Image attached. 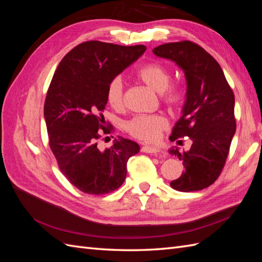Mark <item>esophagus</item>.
I'll use <instances>...</instances> for the list:
<instances>
[{"mask_svg": "<svg viewBox=\"0 0 262 262\" xmlns=\"http://www.w3.org/2000/svg\"><path fill=\"white\" fill-rule=\"evenodd\" d=\"M142 152H144V153H150V154H157V155L162 154V150H161L160 148L154 147V146H147V145L142 146Z\"/></svg>", "mask_w": 262, "mask_h": 262, "instance_id": "34e87169", "label": "esophagus"}]
</instances>
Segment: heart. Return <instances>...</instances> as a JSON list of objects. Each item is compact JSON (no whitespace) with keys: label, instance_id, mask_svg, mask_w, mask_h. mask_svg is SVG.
I'll return each instance as SVG.
<instances>
[{"label":"heart","instance_id":"obj_1","mask_svg":"<svg viewBox=\"0 0 262 262\" xmlns=\"http://www.w3.org/2000/svg\"><path fill=\"white\" fill-rule=\"evenodd\" d=\"M137 77L150 89L161 94L165 106L177 112L185 104L186 92L178 85H169L171 75L168 69L161 63L152 62L142 67ZM106 98L114 109L124 106V86L120 77H114L107 85ZM167 118L163 115H136L124 123V130L131 137L144 142H155L162 132L168 128Z\"/></svg>","mask_w":262,"mask_h":262}]
</instances>
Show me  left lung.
<instances>
[{"mask_svg":"<svg viewBox=\"0 0 262 262\" xmlns=\"http://www.w3.org/2000/svg\"><path fill=\"white\" fill-rule=\"evenodd\" d=\"M153 52L175 61L187 80L186 104L170 141L189 137L192 145L187 152L170 150L185 167L170 187L182 192L199 191L211 186L225 166L236 131L234 93L217 61L201 46L184 40L161 45Z\"/></svg>","mask_w":262,"mask_h":262,"instance_id":"1","label":"left lung"}]
</instances>
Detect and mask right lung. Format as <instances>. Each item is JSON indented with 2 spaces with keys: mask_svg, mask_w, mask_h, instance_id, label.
<instances>
[{
  "mask_svg": "<svg viewBox=\"0 0 262 262\" xmlns=\"http://www.w3.org/2000/svg\"><path fill=\"white\" fill-rule=\"evenodd\" d=\"M145 50L143 45L85 41L61 60L53 74L43 108L49 146L63 175L84 193L115 191L126 177L128 160L139 153L140 145L128 139L105 149L97 144L114 132L102 115L108 83Z\"/></svg>",
  "mask_w": 262,
  "mask_h": 262,
  "instance_id": "right-lung-1",
  "label": "right lung"
}]
</instances>
